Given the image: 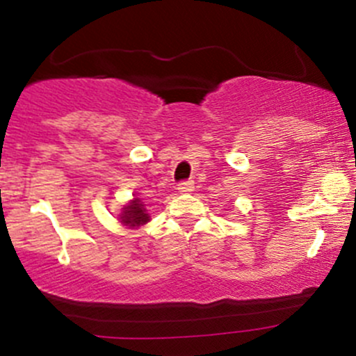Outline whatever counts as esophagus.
<instances>
[{"label": "esophagus", "mask_w": 356, "mask_h": 356, "mask_svg": "<svg viewBox=\"0 0 356 356\" xmlns=\"http://www.w3.org/2000/svg\"><path fill=\"white\" fill-rule=\"evenodd\" d=\"M177 191L181 192V194H191V192L194 191V181H186V182H181V184H179Z\"/></svg>", "instance_id": "34e87169"}]
</instances>
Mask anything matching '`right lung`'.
<instances>
[{
    "label": "right lung",
    "instance_id": "right-lung-1",
    "mask_svg": "<svg viewBox=\"0 0 356 356\" xmlns=\"http://www.w3.org/2000/svg\"><path fill=\"white\" fill-rule=\"evenodd\" d=\"M118 220L130 229H138L150 220L149 212L145 209V204L138 197H134L129 204L122 207V212L118 214Z\"/></svg>",
    "mask_w": 356,
    "mask_h": 356
}]
</instances>
